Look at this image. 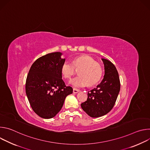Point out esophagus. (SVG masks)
I'll return each mask as SVG.
<instances>
[{
  "mask_svg": "<svg viewBox=\"0 0 150 150\" xmlns=\"http://www.w3.org/2000/svg\"><path fill=\"white\" fill-rule=\"evenodd\" d=\"M79 91V90H78V89H76V88H74V89H73V93H74V94L78 93Z\"/></svg>",
  "mask_w": 150,
  "mask_h": 150,
  "instance_id": "obj_1",
  "label": "esophagus"
}]
</instances>
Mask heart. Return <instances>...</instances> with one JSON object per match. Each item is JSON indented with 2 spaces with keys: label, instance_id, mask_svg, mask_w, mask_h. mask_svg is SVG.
<instances>
[{
  "label": "heart",
  "instance_id": "heart-1",
  "mask_svg": "<svg viewBox=\"0 0 150 150\" xmlns=\"http://www.w3.org/2000/svg\"><path fill=\"white\" fill-rule=\"evenodd\" d=\"M75 69H80L79 76L70 81V84L75 88H81L97 83L101 79L102 69L99 63L90 56L82 55L75 57L72 62L68 60L64 62L61 66V72L66 79H71L75 74Z\"/></svg>",
  "mask_w": 150,
  "mask_h": 150
}]
</instances>
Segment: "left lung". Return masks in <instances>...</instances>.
<instances>
[{
	"mask_svg": "<svg viewBox=\"0 0 150 150\" xmlns=\"http://www.w3.org/2000/svg\"><path fill=\"white\" fill-rule=\"evenodd\" d=\"M101 60L104 67V78L96 88L88 91L87 101L81 104L83 110L92 117L104 116L112 109L120 88L115 66L108 59Z\"/></svg>",
	"mask_w": 150,
	"mask_h": 150,
	"instance_id": "left-lung-1",
	"label": "left lung"
}]
</instances>
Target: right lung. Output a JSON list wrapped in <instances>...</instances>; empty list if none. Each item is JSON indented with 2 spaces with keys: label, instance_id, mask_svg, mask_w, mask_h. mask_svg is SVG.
I'll use <instances>...</instances> for the list:
<instances>
[{
  "label": "right lung",
  "instance_id": "add662e5",
  "mask_svg": "<svg viewBox=\"0 0 150 150\" xmlns=\"http://www.w3.org/2000/svg\"><path fill=\"white\" fill-rule=\"evenodd\" d=\"M60 52L47 54L32 65L26 79L25 91L33 111L40 117L50 119L61 110L67 96L73 92L62 79L61 66L65 61Z\"/></svg>",
  "mask_w": 150,
  "mask_h": 150
}]
</instances>
